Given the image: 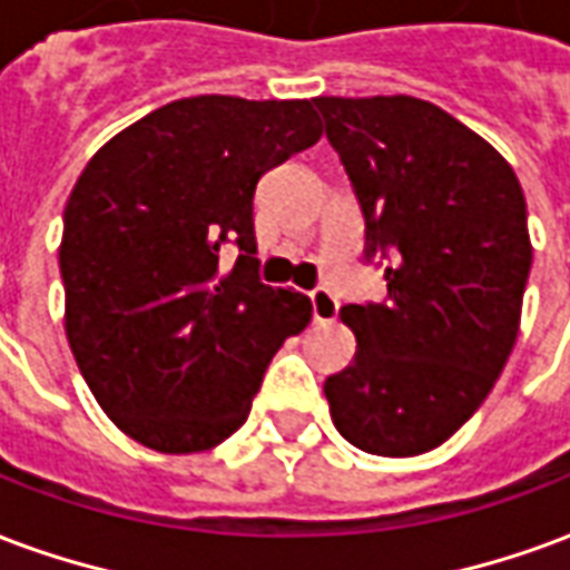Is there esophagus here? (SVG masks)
<instances>
[{
    "label": "esophagus",
    "mask_w": 570,
    "mask_h": 570,
    "mask_svg": "<svg viewBox=\"0 0 570 570\" xmlns=\"http://www.w3.org/2000/svg\"><path fill=\"white\" fill-rule=\"evenodd\" d=\"M311 307H314V323H335L338 317V298L323 286L311 293Z\"/></svg>",
    "instance_id": "esophagus-1"
}]
</instances>
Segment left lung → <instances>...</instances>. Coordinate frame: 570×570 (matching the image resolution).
Returning <instances> with one entry per match:
<instances>
[{
	"label": "left lung",
	"instance_id": "1",
	"mask_svg": "<svg viewBox=\"0 0 570 570\" xmlns=\"http://www.w3.org/2000/svg\"><path fill=\"white\" fill-rule=\"evenodd\" d=\"M365 217V259H390L381 305H344L356 356L323 386L350 444L420 456L468 423L517 344L532 268L525 196L474 129L416 96H317Z\"/></svg>",
	"mask_w": 570,
	"mask_h": 570
}]
</instances>
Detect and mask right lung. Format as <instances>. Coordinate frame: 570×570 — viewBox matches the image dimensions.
Masks as SVG:
<instances>
[{
	"instance_id": "obj_1",
	"label": "right lung",
	"mask_w": 570,
	"mask_h": 570,
	"mask_svg": "<svg viewBox=\"0 0 570 570\" xmlns=\"http://www.w3.org/2000/svg\"><path fill=\"white\" fill-rule=\"evenodd\" d=\"M323 135L311 99L193 96L102 145L62 214L66 338L111 423L156 453L238 432L311 298L256 274L253 193ZM239 247L232 269L222 250Z\"/></svg>"
}]
</instances>
